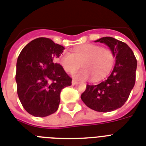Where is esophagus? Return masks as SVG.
<instances>
[{
	"label": "esophagus",
	"instance_id": "1",
	"mask_svg": "<svg viewBox=\"0 0 146 146\" xmlns=\"http://www.w3.org/2000/svg\"><path fill=\"white\" fill-rule=\"evenodd\" d=\"M76 83H77V81L76 80V79H73V80H72V85H75Z\"/></svg>",
	"mask_w": 146,
	"mask_h": 146
}]
</instances>
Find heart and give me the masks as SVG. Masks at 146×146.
Segmentation results:
<instances>
[{"mask_svg":"<svg viewBox=\"0 0 146 146\" xmlns=\"http://www.w3.org/2000/svg\"><path fill=\"white\" fill-rule=\"evenodd\" d=\"M115 54L112 49L99 45L85 44L73 48L72 53L64 52L58 61L68 73H73L79 67H83L74 73L79 79H86L92 76L97 80L106 76L112 70L115 63Z\"/></svg>","mask_w":146,"mask_h":146,"instance_id":"obj_1","label":"heart"}]
</instances>
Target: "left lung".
I'll return each instance as SVG.
<instances>
[{
  "instance_id": "8db88e82",
  "label": "left lung",
  "mask_w": 146,
  "mask_h": 146,
  "mask_svg": "<svg viewBox=\"0 0 146 146\" xmlns=\"http://www.w3.org/2000/svg\"><path fill=\"white\" fill-rule=\"evenodd\" d=\"M95 42H104L113 51L115 65L104 81L95 85L87 84L81 99L92 110L111 112L121 107L128 99L135 85L137 61L131 48L120 40L106 36Z\"/></svg>"
}]
</instances>
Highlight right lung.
I'll return each instance as SVG.
<instances>
[{"instance_id": "obj_1", "label": "right lung", "mask_w": 146, "mask_h": 146, "mask_svg": "<svg viewBox=\"0 0 146 146\" xmlns=\"http://www.w3.org/2000/svg\"><path fill=\"white\" fill-rule=\"evenodd\" d=\"M64 47L46 37L32 40L20 52L16 63L17 93L24 109L32 115L46 117L58 109L61 90L72 84L54 60Z\"/></svg>"}]
</instances>
